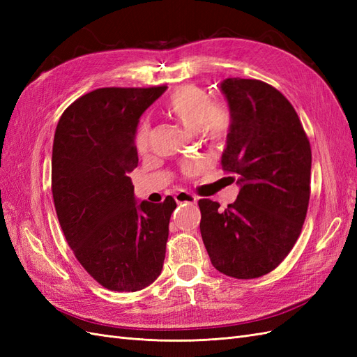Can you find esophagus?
Segmentation results:
<instances>
[{
    "label": "esophagus",
    "instance_id": "34e87169",
    "mask_svg": "<svg viewBox=\"0 0 357 357\" xmlns=\"http://www.w3.org/2000/svg\"><path fill=\"white\" fill-rule=\"evenodd\" d=\"M174 199L178 202V204H195L198 199H197V197H193V195H190L189 192H178V193H176V197H174Z\"/></svg>",
    "mask_w": 357,
    "mask_h": 357
}]
</instances>
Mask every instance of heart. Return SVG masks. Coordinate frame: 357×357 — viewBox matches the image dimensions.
<instances>
[{
    "label": "heart",
    "mask_w": 357,
    "mask_h": 357,
    "mask_svg": "<svg viewBox=\"0 0 357 357\" xmlns=\"http://www.w3.org/2000/svg\"><path fill=\"white\" fill-rule=\"evenodd\" d=\"M164 113L174 119L189 131H195L202 139L211 144L223 143L229 135L232 126V114L223 104L211 102V96L207 91L195 84L180 86L172 92L165 104ZM150 129L147 123L138 128L135 134V149L139 153L147 150ZM195 165H186L185 171L192 174Z\"/></svg>",
    "instance_id": "obj_1"
}]
</instances>
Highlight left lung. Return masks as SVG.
Listing matches in <instances>:
<instances>
[{"label": "left lung", "mask_w": 357, "mask_h": 357, "mask_svg": "<svg viewBox=\"0 0 357 357\" xmlns=\"http://www.w3.org/2000/svg\"><path fill=\"white\" fill-rule=\"evenodd\" d=\"M220 91L232 114L222 168L236 176L240 193L225 210L199 199V228L218 271L257 278L283 262L301 234L311 147L295 109L271 84L236 77L223 80Z\"/></svg>", "instance_id": "obj_1"}]
</instances>
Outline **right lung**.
Listing matches in <instances>:
<instances>
[{
    "instance_id": "add662e5",
    "label": "right lung",
    "mask_w": 357,
    "mask_h": 357,
    "mask_svg": "<svg viewBox=\"0 0 357 357\" xmlns=\"http://www.w3.org/2000/svg\"><path fill=\"white\" fill-rule=\"evenodd\" d=\"M167 91L101 88L62 113L53 139L52 193L77 261L109 290L137 291L164 266L176 201L137 202L129 172L138 164L142 114Z\"/></svg>"
}]
</instances>
